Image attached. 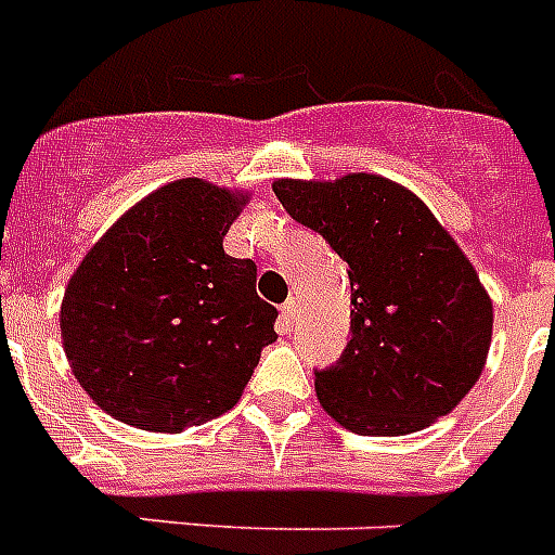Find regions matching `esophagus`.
Segmentation results:
<instances>
[{
	"instance_id": "obj_1",
	"label": "esophagus",
	"mask_w": 555,
	"mask_h": 555,
	"mask_svg": "<svg viewBox=\"0 0 555 555\" xmlns=\"http://www.w3.org/2000/svg\"><path fill=\"white\" fill-rule=\"evenodd\" d=\"M279 310H282V324H285V331H291L293 319L299 317V301H296L291 296V299H287L285 305H282V308H279Z\"/></svg>"
}]
</instances>
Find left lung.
<instances>
[{"instance_id":"obj_1","label":"left lung","mask_w":555,"mask_h":555,"mask_svg":"<svg viewBox=\"0 0 555 555\" xmlns=\"http://www.w3.org/2000/svg\"><path fill=\"white\" fill-rule=\"evenodd\" d=\"M291 219L348 262L350 341L317 371L341 427L404 436L434 425L476 385L493 305L459 245L410 191L382 176L273 184Z\"/></svg>"}]
</instances>
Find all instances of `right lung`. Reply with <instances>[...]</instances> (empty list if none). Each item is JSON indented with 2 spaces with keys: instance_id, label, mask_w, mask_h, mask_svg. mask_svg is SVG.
<instances>
[{
  "instance_id": "right-lung-1",
  "label": "right lung",
  "mask_w": 555,
  "mask_h": 555,
  "mask_svg": "<svg viewBox=\"0 0 555 555\" xmlns=\"http://www.w3.org/2000/svg\"><path fill=\"white\" fill-rule=\"evenodd\" d=\"M245 199L165 184L99 238L62 299L74 376L125 425L176 434L228 413L276 341L254 259L224 254Z\"/></svg>"
}]
</instances>
